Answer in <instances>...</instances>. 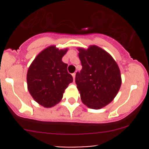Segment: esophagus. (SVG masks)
Listing matches in <instances>:
<instances>
[{
    "mask_svg": "<svg viewBox=\"0 0 149 149\" xmlns=\"http://www.w3.org/2000/svg\"><path fill=\"white\" fill-rule=\"evenodd\" d=\"M72 76H73V81H75V78H76V73H73V74H72Z\"/></svg>",
    "mask_w": 149,
    "mask_h": 149,
    "instance_id": "esophagus-1",
    "label": "esophagus"
}]
</instances>
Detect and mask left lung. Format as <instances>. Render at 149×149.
<instances>
[{"mask_svg":"<svg viewBox=\"0 0 149 149\" xmlns=\"http://www.w3.org/2000/svg\"><path fill=\"white\" fill-rule=\"evenodd\" d=\"M78 50L82 69L76 73V84L81 100L88 108L101 109L118 94L122 84L120 70L110 54L100 47H78Z\"/></svg>","mask_w":149,"mask_h":149,"instance_id":"obj_1","label":"left lung"}]
</instances>
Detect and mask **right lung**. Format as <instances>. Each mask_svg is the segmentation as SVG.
<instances>
[{
  "label": "right lung",
  "mask_w": 149,
  "mask_h": 149,
  "mask_svg": "<svg viewBox=\"0 0 149 149\" xmlns=\"http://www.w3.org/2000/svg\"><path fill=\"white\" fill-rule=\"evenodd\" d=\"M68 48L59 49L55 45L46 47L36 56L26 75L29 94L39 104L50 108L58 104L65 89L73 82L68 73V64L62 61Z\"/></svg>",
  "instance_id": "1"
}]
</instances>
